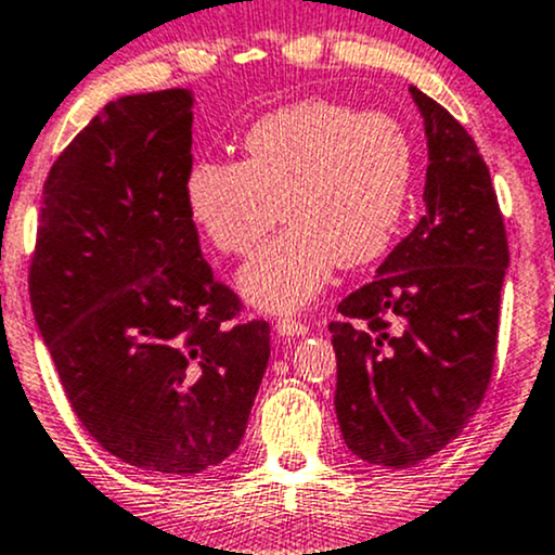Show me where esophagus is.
<instances>
[{"instance_id":"1","label":"esophagus","mask_w":555,"mask_h":555,"mask_svg":"<svg viewBox=\"0 0 555 555\" xmlns=\"http://www.w3.org/2000/svg\"><path fill=\"white\" fill-rule=\"evenodd\" d=\"M275 333L280 335V338H301V335L309 333V327L298 320H278Z\"/></svg>"}]
</instances>
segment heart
Here are the masks:
<instances>
[{"instance_id":"obj_1","label":"heart","mask_w":555,"mask_h":555,"mask_svg":"<svg viewBox=\"0 0 555 555\" xmlns=\"http://www.w3.org/2000/svg\"><path fill=\"white\" fill-rule=\"evenodd\" d=\"M241 152V165L196 159L183 204L230 257L251 254L280 207L288 225L238 275L254 309H304L335 267L366 264L388 248L412 183V146L390 115L304 99L254 122Z\"/></svg>"}]
</instances>
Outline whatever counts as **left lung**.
Listing matches in <instances>:
<instances>
[{"instance_id": "8db88e82", "label": "left lung", "mask_w": 555, "mask_h": 555, "mask_svg": "<svg viewBox=\"0 0 555 555\" xmlns=\"http://www.w3.org/2000/svg\"><path fill=\"white\" fill-rule=\"evenodd\" d=\"M425 120V215L330 322L346 446L420 464L462 435L493 372L508 244L493 180L451 112L409 86Z\"/></svg>"}]
</instances>
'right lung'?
Listing matches in <instances>:
<instances>
[{
    "instance_id": "obj_1",
    "label": "right lung",
    "mask_w": 555,
    "mask_h": 555,
    "mask_svg": "<svg viewBox=\"0 0 555 555\" xmlns=\"http://www.w3.org/2000/svg\"><path fill=\"white\" fill-rule=\"evenodd\" d=\"M194 91L120 96L43 183L30 307L73 412L120 462L198 475L241 446L270 325L230 322L183 204Z\"/></svg>"
}]
</instances>
